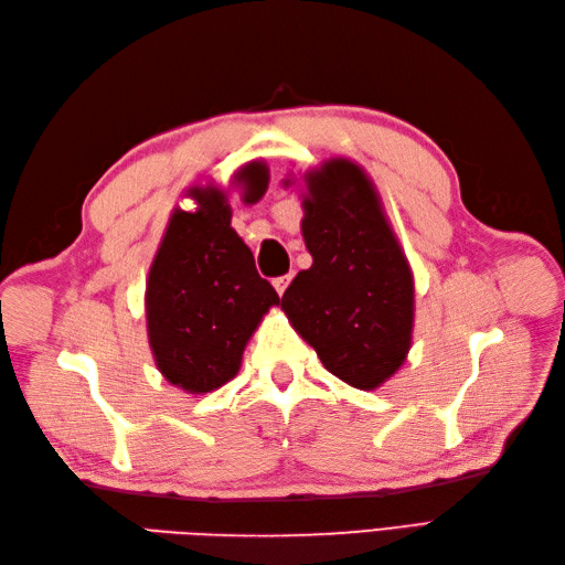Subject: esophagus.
<instances>
[{"label":"esophagus","instance_id":"esophagus-1","mask_svg":"<svg viewBox=\"0 0 565 565\" xmlns=\"http://www.w3.org/2000/svg\"><path fill=\"white\" fill-rule=\"evenodd\" d=\"M289 280H292V276H280V278L273 280V287H276V292H278L280 297H282V292H285V289H287Z\"/></svg>","mask_w":565,"mask_h":565}]
</instances>
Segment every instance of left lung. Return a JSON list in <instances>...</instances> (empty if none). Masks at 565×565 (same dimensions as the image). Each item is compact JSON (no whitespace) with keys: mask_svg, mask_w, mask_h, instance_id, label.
<instances>
[{"mask_svg":"<svg viewBox=\"0 0 565 565\" xmlns=\"http://www.w3.org/2000/svg\"><path fill=\"white\" fill-rule=\"evenodd\" d=\"M303 181L301 233L313 266L297 273L280 306L334 377L372 391L413 347V270L361 167L334 158Z\"/></svg>","mask_w":565,"mask_h":565,"instance_id":"left-lung-1","label":"left lung"}]
</instances>
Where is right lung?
Returning a JSON list of instances; mask_svg holds the SVG:
<instances>
[{
  "mask_svg": "<svg viewBox=\"0 0 565 565\" xmlns=\"http://www.w3.org/2000/svg\"><path fill=\"white\" fill-rule=\"evenodd\" d=\"M247 204L268 188V167L247 162L235 174ZM195 212L174 210L148 270V341L162 377L188 393H210L233 380L249 337L280 297L231 228L226 193L191 188Z\"/></svg>",
  "mask_w": 565,
  "mask_h": 565,
  "instance_id": "1",
  "label": "right lung"
}]
</instances>
